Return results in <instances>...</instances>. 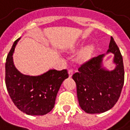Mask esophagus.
Returning <instances> with one entry per match:
<instances>
[{"label": "esophagus", "mask_w": 130, "mask_h": 130, "mask_svg": "<svg viewBox=\"0 0 130 130\" xmlns=\"http://www.w3.org/2000/svg\"><path fill=\"white\" fill-rule=\"evenodd\" d=\"M68 74H69V77H72V76L73 74V70H72V69L69 70V71H68Z\"/></svg>", "instance_id": "esophagus-1"}]
</instances>
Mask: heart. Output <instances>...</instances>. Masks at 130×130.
<instances>
[{
    "instance_id": "obj_1",
    "label": "heart",
    "mask_w": 130,
    "mask_h": 130,
    "mask_svg": "<svg viewBox=\"0 0 130 130\" xmlns=\"http://www.w3.org/2000/svg\"><path fill=\"white\" fill-rule=\"evenodd\" d=\"M92 52H93V47L91 46L87 47L83 50H82L78 54V58L80 61H85L89 59L91 55H92Z\"/></svg>"
}]
</instances>
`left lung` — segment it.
<instances>
[{
	"label": "left lung",
	"instance_id": "obj_1",
	"mask_svg": "<svg viewBox=\"0 0 130 130\" xmlns=\"http://www.w3.org/2000/svg\"><path fill=\"white\" fill-rule=\"evenodd\" d=\"M107 53L114 54L116 65L111 71L103 67L101 54L89 59L72 75L76 84L80 107L86 113L99 114L107 111L118 101L124 84L123 57L114 38L111 37Z\"/></svg>",
	"mask_w": 130,
	"mask_h": 130
}]
</instances>
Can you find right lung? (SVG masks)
I'll use <instances>...</instances> for the list:
<instances>
[{
  "instance_id": "right-lung-1",
  "label": "right lung",
  "mask_w": 130,
  "mask_h": 130,
  "mask_svg": "<svg viewBox=\"0 0 130 130\" xmlns=\"http://www.w3.org/2000/svg\"><path fill=\"white\" fill-rule=\"evenodd\" d=\"M13 44L5 62V84L9 96L18 109L28 115L47 114L54 107L56 97L62 81L69 76L67 70H50L40 76L21 74L13 62Z\"/></svg>"
}]
</instances>
